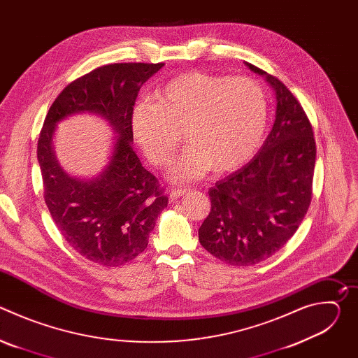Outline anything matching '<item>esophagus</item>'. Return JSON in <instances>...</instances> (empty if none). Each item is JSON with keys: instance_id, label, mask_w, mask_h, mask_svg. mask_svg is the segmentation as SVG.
Instances as JSON below:
<instances>
[{"instance_id": "esophagus-1", "label": "esophagus", "mask_w": 358, "mask_h": 358, "mask_svg": "<svg viewBox=\"0 0 358 358\" xmlns=\"http://www.w3.org/2000/svg\"><path fill=\"white\" fill-rule=\"evenodd\" d=\"M187 191H188L187 188H174V189H169V196H170L171 201H174V199L180 198L181 195H184Z\"/></svg>"}]
</instances>
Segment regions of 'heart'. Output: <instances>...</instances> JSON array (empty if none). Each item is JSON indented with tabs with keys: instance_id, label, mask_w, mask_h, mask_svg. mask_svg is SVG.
<instances>
[{
	"instance_id": "heart-1",
	"label": "heart",
	"mask_w": 358,
	"mask_h": 358,
	"mask_svg": "<svg viewBox=\"0 0 358 358\" xmlns=\"http://www.w3.org/2000/svg\"><path fill=\"white\" fill-rule=\"evenodd\" d=\"M266 122V97L253 79L203 72L174 78L156 92L155 103L131 112L134 141L159 169L169 166L184 133L189 145L170 167L174 181L241 167L261 147Z\"/></svg>"
}]
</instances>
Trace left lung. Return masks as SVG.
I'll list each match as a JSON object with an SVG mask.
<instances>
[{"label": "left lung", "mask_w": 358, "mask_h": 358, "mask_svg": "<svg viewBox=\"0 0 358 358\" xmlns=\"http://www.w3.org/2000/svg\"><path fill=\"white\" fill-rule=\"evenodd\" d=\"M273 127L259 152L210 188L211 213L198 229L201 245L234 266H250L275 255L294 235L312 201L316 141L293 93L275 76Z\"/></svg>", "instance_id": "obj_1"}]
</instances>
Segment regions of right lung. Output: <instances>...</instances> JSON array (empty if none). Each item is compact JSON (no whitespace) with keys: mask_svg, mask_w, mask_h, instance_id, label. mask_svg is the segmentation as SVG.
Here are the masks:
<instances>
[{"mask_svg":"<svg viewBox=\"0 0 358 358\" xmlns=\"http://www.w3.org/2000/svg\"><path fill=\"white\" fill-rule=\"evenodd\" d=\"M164 64H112L69 83L55 99L38 138L46 207L64 239L82 257L103 266L134 259L148 243L156 220L167 207L159 180L133 150L131 112L141 85ZM106 118L118 134L108 166L83 180L69 176L56 160V124L76 113Z\"/></svg>","mask_w":358,"mask_h":358,"instance_id":"right-lung-1","label":"right lung"}]
</instances>
